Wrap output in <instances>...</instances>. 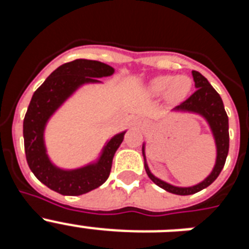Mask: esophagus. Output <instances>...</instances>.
<instances>
[{"label": "esophagus", "mask_w": 249, "mask_h": 249, "mask_svg": "<svg viewBox=\"0 0 249 249\" xmlns=\"http://www.w3.org/2000/svg\"><path fill=\"white\" fill-rule=\"evenodd\" d=\"M138 126H146V122H143V121H138Z\"/></svg>", "instance_id": "esophagus-1"}]
</instances>
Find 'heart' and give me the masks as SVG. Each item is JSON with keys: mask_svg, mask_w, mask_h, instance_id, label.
<instances>
[{"mask_svg": "<svg viewBox=\"0 0 249 249\" xmlns=\"http://www.w3.org/2000/svg\"><path fill=\"white\" fill-rule=\"evenodd\" d=\"M149 89L153 94L167 93V98L171 102H181L190 94L192 89V81L187 76H173V74H162L151 81Z\"/></svg>", "mask_w": 249, "mask_h": 249, "instance_id": "b5f03b06", "label": "heart"}]
</instances>
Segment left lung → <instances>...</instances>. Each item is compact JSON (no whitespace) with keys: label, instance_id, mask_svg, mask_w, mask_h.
<instances>
[{"label":"left lung","instance_id":"1","mask_svg":"<svg viewBox=\"0 0 249 249\" xmlns=\"http://www.w3.org/2000/svg\"><path fill=\"white\" fill-rule=\"evenodd\" d=\"M193 81H195V87L197 91L191 96L188 100L184 101L179 106L175 107L172 112H188V113L198 114L207 122L212 132L213 140L215 144V163L213 167L212 172L204 178L203 181L195 186L190 187H178L173 184L164 182L156 177L153 173L149 171V167L147 164L146 160V143L142 144V155L144 160V169L147 175L151 178L153 183L158 187L163 188L164 191L173 195L188 196L197 193L199 191L204 190L206 187L212 184L218 177L221 171L223 169L226 158L228 155V148H230V133H228V116L224 111L223 101L218 92L213 89L211 83L208 82L206 77L202 76L199 72L192 71Z\"/></svg>","mask_w":249,"mask_h":249}]
</instances>
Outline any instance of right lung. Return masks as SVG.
I'll return each instance as SVG.
<instances>
[{
    "instance_id": "right-lung-1",
    "label": "right lung",
    "mask_w": 249,
    "mask_h": 249,
    "mask_svg": "<svg viewBox=\"0 0 249 249\" xmlns=\"http://www.w3.org/2000/svg\"><path fill=\"white\" fill-rule=\"evenodd\" d=\"M114 73V68L100 61L74 59L56 68L31 98L23 120L26 160L39 182L63 196H80L105 183L111 172L112 160L122 143L126 131L106 142L97 160L73 169L59 168L50 160L45 143V129L57 109L89 83H102L98 78Z\"/></svg>"
}]
</instances>
